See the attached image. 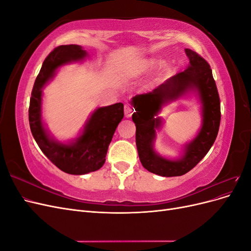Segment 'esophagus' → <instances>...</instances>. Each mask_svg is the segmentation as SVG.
I'll return each instance as SVG.
<instances>
[{
    "instance_id": "34e87169",
    "label": "esophagus",
    "mask_w": 251,
    "mask_h": 251,
    "mask_svg": "<svg viewBox=\"0 0 251 251\" xmlns=\"http://www.w3.org/2000/svg\"><path fill=\"white\" fill-rule=\"evenodd\" d=\"M133 112H134V110L131 108V105L126 103V104H125V115H126V118L131 117Z\"/></svg>"
}]
</instances>
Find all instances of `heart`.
Instances as JSON below:
<instances>
[{
  "label": "heart",
  "instance_id": "heart-1",
  "mask_svg": "<svg viewBox=\"0 0 251 251\" xmlns=\"http://www.w3.org/2000/svg\"><path fill=\"white\" fill-rule=\"evenodd\" d=\"M157 60L153 59V58H147V59H143L140 62L139 64V70L141 72H147L150 71L151 69H153V68L157 65ZM162 67V65H161Z\"/></svg>",
  "mask_w": 251,
  "mask_h": 251
}]
</instances>
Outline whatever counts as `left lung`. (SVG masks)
<instances>
[{"label":"left lung","mask_w":251,"mask_h":251,"mask_svg":"<svg viewBox=\"0 0 251 251\" xmlns=\"http://www.w3.org/2000/svg\"><path fill=\"white\" fill-rule=\"evenodd\" d=\"M189 65L183 72L169 78L147 94H138L130 103L135 109L136 146L140 162L149 172L162 177L182 176L194 169L214 144L221 120V108L210 66L198 53L185 49ZM188 94H195L201 103L202 125L196 137L188 143L181 157L169 159L154 151L156 131L163 124L158 113L164 104ZM133 109V110H134Z\"/></svg>","instance_id":"1"}]
</instances>
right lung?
<instances>
[{
  "label": "right lung",
  "mask_w": 251,
  "mask_h": 251,
  "mask_svg": "<svg viewBox=\"0 0 251 251\" xmlns=\"http://www.w3.org/2000/svg\"><path fill=\"white\" fill-rule=\"evenodd\" d=\"M88 56L78 45H63L49 53L35 79L29 105V125L37 146L59 170L71 175H85L104 164L109 144L118 124L124 118V104L97 108L76 138L68 142L56 140L43 121V88L55 76L60 67L82 62Z\"/></svg>",
  "instance_id": "1"
}]
</instances>
